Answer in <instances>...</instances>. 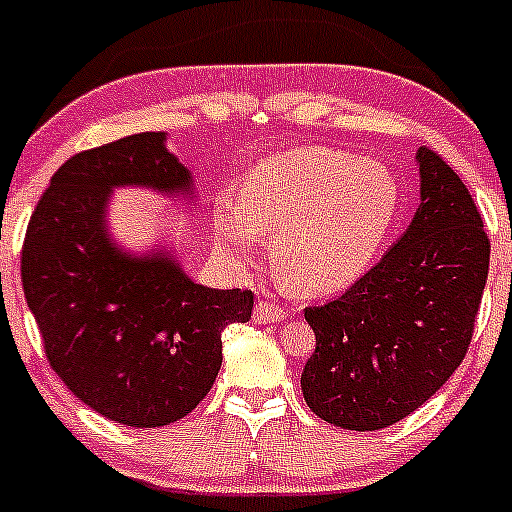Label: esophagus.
<instances>
[{"label": "esophagus", "mask_w": 512, "mask_h": 512, "mask_svg": "<svg viewBox=\"0 0 512 512\" xmlns=\"http://www.w3.org/2000/svg\"><path fill=\"white\" fill-rule=\"evenodd\" d=\"M285 317H287V312L282 304L260 302L255 307V322H260V324H275V322H282Z\"/></svg>", "instance_id": "1"}]
</instances>
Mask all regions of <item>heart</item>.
I'll use <instances>...</instances> for the list:
<instances>
[{
    "instance_id": "b5f03b06",
    "label": "heart",
    "mask_w": 512,
    "mask_h": 512,
    "mask_svg": "<svg viewBox=\"0 0 512 512\" xmlns=\"http://www.w3.org/2000/svg\"><path fill=\"white\" fill-rule=\"evenodd\" d=\"M401 188L386 165L332 148H292L262 160L242 183L240 203L220 200L215 232L242 262L257 235L289 287L332 294L371 267L399 218Z\"/></svg>"
}]
</instances>
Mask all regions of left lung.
<instances>
[{
	"label": "left lung",
	"instance_id": "obj_1",
	"mask_svg": "<svg viewBox=\"0 0 512 512\" xmlns=\"http://www.w3.org/2000/svg\"><path fill=\"white\" fill-rule=\"evenodd\" d=\"M421 205L409 230L342 297L304 309L317 347L302 394L319 418L379 431L426 404L471 344L490 240L471 193L418 148Z\"/></svg>",
	"mask_w": 512,
	"mask_h": 512
}]
</instances>
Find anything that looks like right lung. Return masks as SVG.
<instances>
[{
	"instance_id": "right-lung-1",
	"label": "right lung",
	"mask_w": 512,
	"mask_h": 512,
	"mask_svg": "<svg viewBox=\"0 0 512 512\" xmlns=\"http://www.w3.org/2000/svg\"><path fill=\"white\" fill-rule=\"evenodd\" d=\"M118 185L193 195L165 133H136L76 153L29 220L22 285L51 369L108 421L168 426L213 389L223 329L252 317L250 289L195 285L170 252L133 257L106 232Z\"/></svg>"
}]
</instances>
